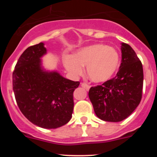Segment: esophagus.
Instances as JSON below:
<instances>
[{
    "label": "esophagus",
    "mask_w": 157,
    "mask_h": 157,
    "mask_svg": "<svg viewBox=\"0 0 157 157\" xmlns=\"http://www.w3.org/2000/svg\"><path fill=\"white\" fill-rule=\"evenodd\" d=\"M81 86H82V88H84L86 90H87V91L90 89V86L87 83H86V82H82V83H81Z\"/></svg>",
    "instance_id": "34e87169"
}]
</instances>
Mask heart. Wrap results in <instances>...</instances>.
I'll use <instances>...</instances> for the list:
<instances>
[{
  "label": "heart",
  "mask_w": 157,
  "mask_h": 157,
  "mask_svg": "<svg viewBox=\"0 0 157 157\" xmlns=\"http://www.w3.org/2000/svg\"><path fill=\"white\" fill-rule=\"evenodd\" d=\"M120 64V56L114 48L97 44L79 49L72 57L64 60L66 70L74 77L83 73V66H87V74L94 82L110 80Z\"/></svg>",
  "instance_id": "b5f03b06"
}]
</instances>
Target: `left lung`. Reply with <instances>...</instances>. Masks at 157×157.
Listing matches in <instances>:
<instances>
[{
    "label": "left lung",
    "instance_id": "8db88e82",
    "mask_svg": "<svg viewBox=\"0 0 157 157\" xmlns=\"http://www.w3.org/2000/svg\"><path fill=\"white\" fill-rule=\"evenodd\" d=\"M120 69L113 78L91 87L89 96L96 115L107 122H120L132 113L141 101L143 68L128 44L122 43Z\"/></svg>",
    "mask_w": 157,
    "mask_h": 157
}]
</instances>
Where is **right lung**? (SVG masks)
<instances>
[{
	"mask_svg": "<svg viewBox=\"0 0 157 157\" xmlns=\"http://www.w3.org/2000/svg\"><path fill=\"white\" fill-rule=\"evenodd\" d=\"M46 53L43 43L27 48L12 74V86L20 110L35 125L57 128L72 116L74 91L79 81L68 80L56 71H46L40 57Z\"/></svg>",
	"mask_w": 157,
	"mask_h": 157,
	"instance_id": "add662e5",
	"label": "right lung"
}]
</instances>
